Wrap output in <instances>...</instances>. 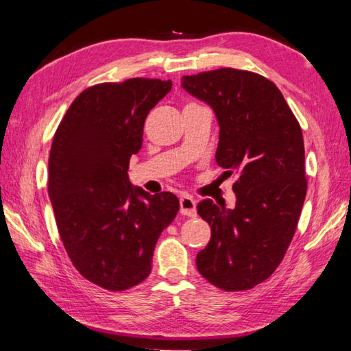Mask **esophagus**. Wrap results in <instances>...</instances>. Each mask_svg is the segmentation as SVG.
Instances as JSON below:
<instances>
[{"instance_id":"esophagus-1","label":"esophagus","mask_w":351,"mask_h":351,"mask_svg":"<svg viewBox=\"0 0 351 351\" xmlns=\"http://www.w3.org/2000/svg\"><path fill=\"white\" fill-rule=\"evenodd\" d=\"M180 210L182 215L195 217L197 215V201L189 197V195H182L180 198Z\"/></svg>"}]
</instances>
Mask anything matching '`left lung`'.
Wrapping results in <instances>:
<instances>
[{"instance_id": "obj_1", "label": "left lung", "mask_w": 351, "mask_h": 351, "mask_svg": "<svg viewBox=\"0 0 351 351\" xmlns=\"http://www.w3.org/2000/svg\"><path fill=\"white\" fill-rule=\"evenodd\" d=\"M181 86L215 112L217 164L237 175L234 209L204 199L210 226L199 274L224 291L266 280L293 240L306 195L304 136L280 90L258 74L221 68L184 75Z\"/></svg>"}]
</instances>
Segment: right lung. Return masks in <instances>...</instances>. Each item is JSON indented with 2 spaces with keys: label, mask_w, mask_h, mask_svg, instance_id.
I'll return each instance as SVG.
<instances>
[{
  "label": "right lung",
  "mask_w": 351,
  "mask_h": 351,
  "mask_svg": "<svg viewBox=\"0 0 351 351\" xmlns=\"http://www.w3.org/2000/svg\"><path fill=\"white\" fill-rule=\"evenodd\" d=\"M171 80L128 79L80 93L58 125L49 154V198L71 261L88 280L123 291L145 280L162 230L180 201L128 180L148 112Z\"/></svg>",
  "instance_id": "1"
}]
</instances>
